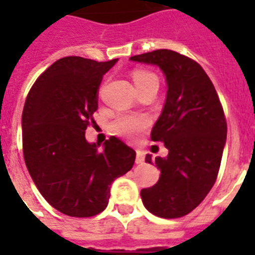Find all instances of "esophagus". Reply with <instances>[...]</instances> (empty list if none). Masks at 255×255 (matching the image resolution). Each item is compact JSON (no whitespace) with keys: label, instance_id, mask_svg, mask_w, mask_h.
Here are the masks:
<instances>
[{"label":"esophagus","instance_id":"obj_1","mask_svg":"<svg viewBox=\"0 0 255 255\" xmlns=\"http://www.w3.org/2000/svg\"><path fill=\"white\" fill-rule=\"evenodd\" d=\"M144 157H145V153L141 149H137L136 151V164H143Z\"/></svg>","mask_w":255,"mask_h":255}]
</instances>
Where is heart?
<instances>
[{
    "label": "heart",
    "instance_id": "heart-1",
    "mask_svg": "<svg viewBox=\"0 0 255 255\" xmlns=\"http://www.w3.org/2000/svg\"><path fill=\"white\" fill-rule=\"evenodd\" d=\"M133 82H135L136 87L143 85L145 82L151 81V79H157L149 71H144V70H136L132 74ZM148 126V119L145 116H136V115H122L112 123V128L118 135L127 137V139H135L137 137L140 132L145 129Z\"/></svg>",
    "mask_w": 255,
    "mask_h": 255
}]
</instances>
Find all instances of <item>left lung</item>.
I'll use <instances>...</instances> for the list:
<instances>
[{"label": "left lung", "instance_id": "1", "mask_svg": "<svg viewBox=\"0 0 255 255\" xmlns=\"http://www.w3.org/2000/svg\"><path fill=\"white\" fill-rule=\"evenodd\" d=\"M129 59L159 66L168 85L163 112L151 132L153 141L164 143L168 156H145L161 174L155 185L141 189V200L157 217H184L217 180L226 143L221 102L204 69L182 54L161 49Z\"/></svg>", "mask_w": 255, "mask_h": 255}]
</instances>
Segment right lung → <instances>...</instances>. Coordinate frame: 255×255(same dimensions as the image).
I'll return each mask as SVG.
<instances>
[{
	"mask_svg": "<svg viewBox=\"0 0 255 255\" xmlns=\"http://www.w3.org/2000/svg\"><path fill=\"white\" fill-rule=\"evenodd\" d=\"M118 59H58L30 88L22 112L23 159L50 205L70 217H92L108 205L110 186L131 170L136 152L115 136L90 144L98 90Z\"/></svg>",
	"mask_w": 255,
	"mask_h": 255,
	"instance_id": "right-lung-1",
	"label": "right lung"
}]
</instances>
